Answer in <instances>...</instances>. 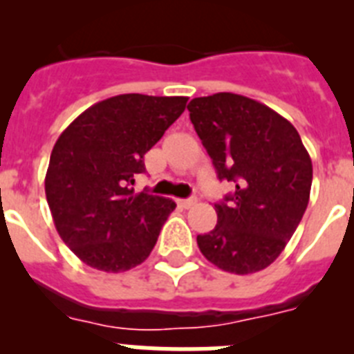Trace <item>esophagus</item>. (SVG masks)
<instances>
[{"mask_svg": "<svg viewBox=\"0 0 354 354\" xmlns=\"http://www.w3.org/2000/svg\"><path fill=\"white\" fill-rule=\"evenodd\" d=\"M177 204L184 209H189L196 204V198L195 196H192V198H180V200H177Z\"/></svg>", "mask_w": 354, "mask_h": 354, "instance_id": "34e87169", "label": "esophagus"}]
</instances>
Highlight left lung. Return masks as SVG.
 Returning <instances> with one entry per match:
<instances>
[{
  "label": "left lung",
  "instance_id": "8db88e82",
  "mask_svg": "<svg viewBox=\"0 0 354 354\" xmlns=\"http://www.w3.org/2000/svg\"><path fill=\"white\" fill-rule=\"evenodd\" d=\"M187 109L218 179L236 186L214 204L216 227L196 236L200 252L227 273L264 270L305 214L310 156L287 118L250 97L220 92L196 97Z\"/></svg>",
  "mask_w": 354,
  "mask_h": 354
}]
</instances>
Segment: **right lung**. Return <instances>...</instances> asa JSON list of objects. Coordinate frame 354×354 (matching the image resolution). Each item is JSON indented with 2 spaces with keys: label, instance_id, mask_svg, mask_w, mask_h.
<instances>
[{
  "label": "right lung",
  "instance_id": "1",
  "mask_svg": "<svg viewBox=\"0 0 354 354\" xmlns=\"http://www.w3.org/2000/svg\"><path fill=\"white\" fill-rule=\"evenodd\" d=\"M187 97L124 93L84 109L53 147L46 198L65 245L90 268L142 264L175 202L136 193L143 156L183 115Z\"/></svg>",
  "mask_w": 354,
  "mask_h": 354
}]
</instances>
